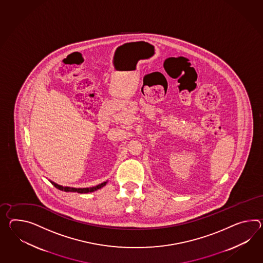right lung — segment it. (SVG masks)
<instances>
[{
  "instance_id": "add662e5",
  "label": "right lung",
  "mask_w": 263,
  "mask_h": 263,
  "mask_svg": "<svg viewBox=\"0 0 263 263\" xmlns=\"http://www.w3.org/2000/svg\"><path fill=\"white\" fill-rule=\"evenodd\" d=\"M50 182H51L52 184L55 186L57 189H59V190H62V191H64V192H77L81 193V194L94 192V191H97L98 189L103 188V186L106 185V183H107V181H104L103 183H101V184H99V185L93 186V187H88V188H87V187H86V188H75V187H69V186L60 185V184L55 183V182L52 181V180H50Z\"/></svg>"
}]
</instances>
